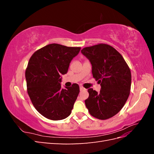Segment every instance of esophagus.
Returning <instances> with one entry per match:
<instances>
[{
	"label": "esophagus",
	"instance_id": "obj_1",
	"mask_svg": "<svg viewBox=\"0 0 154 154\" xmlns=\"http://www.w3.org/2000/svg\"><path fill=\"white\" fill-rule=\"evenodd\" d=\"M80 89L81 91H85L86 88H85L83 86H80Z\"/></svg>",
	"mask_w": 154,
	"mask_h": 154
}]
</instances>
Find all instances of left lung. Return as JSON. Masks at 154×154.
<instances>
[{"label": "left lung", "mask_w": 154, "mask_h": 154, "mask_svg": "<svg viewBox=\"0 0 154 154\" xmlns=\"http://www.w3.org/2000/svg\"><path fill=\"white\" fill-rule=\"evenodd\" d=\"M82 53L90 60L93 78L101 87L97 93L93 88L85 100L90 114L104 120L117 114L125 105L131 87V72L122 55L111 45L98 44L86 47Z\"/></svg>", "instance_id": "1"}]
</instances>
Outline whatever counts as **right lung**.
Listing matches in <instances>:
<instances>
[{"instance_id":"1","label":"right lung","mask_w":154,"mask_h":154,"mask_svg":"<svg viewBox=\"0 0 154 154\" xmlns=\"http://www.w3.org/2000/svg\"><path fill=\"white\" fill-rule=\"evenodd\" d=\"M80 49L51 44L30 58L26 69L27 91L35 108L45 118L57 121L71 114L80 87L74 83L66 89L61 88L60 76L67 73Z\"/></svg>"}]
</instances>
